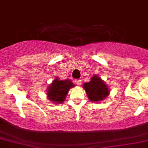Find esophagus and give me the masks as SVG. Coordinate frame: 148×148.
Returning a JSON list of instances; mask_svg holds the SVG:
<instances>
[{"label": "esophagus", "instance_id": "1", "mask_svg": "<svg viewBox=\"0 0 148 148\" xmlns=\"http://www.w3.org/2000/svg\"><path fill=\"white\" fill-rule=\"evenodd\" d=\"M75 84H76L77 86H80V84H81V80H80V79L76 80H75Z\"/></svg>", "mask_w": 148, "mask_h": 148}]
</instances>
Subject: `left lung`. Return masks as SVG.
Returning <instances> with one entry per match:
<instances>
[{
    "label": "left lung",
    "instance_id": "1",
    "mask_svg": "<svg viewBox=\"0 0 148 148\" xmlns=\"http://www.w3.org/2000/svg\"><path fill=\"white\" fill-rule=\"evenodd\" d=\"M83 87L85 89L89 100L95 102H100L105 100L110 92L105 82L97 74L91 77L90 80L88 83H85Z\"/></svg>",
    "mask_w": 148,
    "mask_h": 148
}]
</instances>
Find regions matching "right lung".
Returning <instances> with one entry per match:
<instances>
[{"mask_svg":"<svg viewBox=\"0 0 148 148\" xmlns=\"http://www.w3.org/2000/svg\"><path fill=\"white\" fill-rule=\"evenodd\" d=\"M74 86L75 85L69 79L60 80L56 77L47 88V99L53 104H62L65 100L69 89Z\"/></svg>","mask_w":148,"mask_h":148,"instance_id":"right-lung-1","label":"right lung"}]
</instances>
